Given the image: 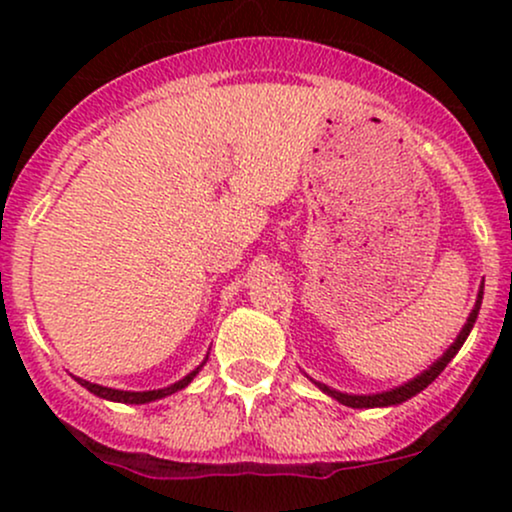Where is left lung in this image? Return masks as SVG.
<instances>
[{"mask_svg":"<svg viewBox=\"0 0 512 512\" xmlns=\"http://www.w3.org/2000/svg\"><path fill=\"white\" fill-rule=\"evenodd\" d=\"M481 298H484V286H479V293H477V303H474V308H472V313H469V317H467V322H464V327L460 330V334H457V339L455 342L450 344V349L445 351L443 356L438 358L436 363H433V366H428L424 373H419L416 375V378H411L409 383H404V385H399V387H392V390H387V392H375V395H346V392H339V390H332V387H327L325 383H317V380H313V383L320 387L322 392H325V395H330L332 399H337L339 404H344V407H351V409H375V407H395V404H402V402H407V399H411L414 395H419L421 390H424V387H428L433 383V380L438 378L440 373H443L445 370V366H448V363L452 361V358H455V354L457 351L462 349V344H464V339L469 337V332H472V327H474V322H477V315H479V308H481Z\"/></svg>","mask_w":512,"mask_h":512,"instance_id":"8db88e82","label":"left lung"}]
</instances>
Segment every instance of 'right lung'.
Segmentation results:
<instances>
[{
  "instance_id": "obj_1",
  "label": "right lung",
  "mask_w": 512,
  "mask_h": 512,
  "mask_svg": "<svg viewBox=\"0 0 512 512\" xmlns=\"http://www.w3.org/2000/svg\"><path fill=\"white\" fill-rule=\"evenodd\" d=\"M207 358H209V356H207ZM207 358H204V361H202V366H204V363H207ZM202 366H197L195 370H192V373H187L185 378L178 380V383H173V385H168V387H161V390H146V392L113 390V387H103V385H96V383H88V380L76 378V375H74V380H76V383H79L81 387H86L88 392H93V395H96V397L110 399V402H122V404H149V402H156V399H163V397L173 395V392H178V390H182V387L190 385L192 380H195V375L199 373V370H202Z\"/></svg>"
}]
</instances>
